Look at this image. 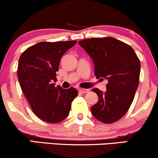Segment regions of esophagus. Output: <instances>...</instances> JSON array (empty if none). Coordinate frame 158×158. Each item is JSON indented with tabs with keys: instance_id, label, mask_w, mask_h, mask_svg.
<instances>
[{
	"instance_id": "esophagus-1",
	"label": "esophagus",
	"mask_w": 158,
	"mask_h": 158,
	"mask_svg": "<svg viewBox=\"0 0 158 158\" xmlns=\"http://www.w3.org/2000/svg\"><path fill=\"white\" fill-rule=\"evenodd\" d=\"M78 92L80 93H88L89 92V89H78Z\"/></svg>"
}]
</instances>
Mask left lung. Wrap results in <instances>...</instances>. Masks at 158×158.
I'll use <instances>...</instances> for the list:
<instances>
[{
    "label": "left lung",
    "instance_id": "1",
    "mask_svg": "<svg viewBox=\"0 0 158 158\" xmlns=\"http://www.w3.org/2000/svg\"><path fill=\"white\" fill-rule=\"evenodd\" d=\"M79 45L93 60L97 79H107V91L95 88L98 101L91 107L94 117L104 123L118 121L131 105L139 85L140 62L130 45L113 37L81 40Z\"/></svg>",
    "mask_w": 158,
    "mask_h": 158
}]
</instances>
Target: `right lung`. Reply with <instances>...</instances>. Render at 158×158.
<instances>
[{
	"label": "right lung",
	"mask_w": 158,
	"mask_h": 158,
	"mask_svg": "<svg viewBox=\"0 0 158 158\" xmlns=\"http://www.w3.org/2000/svg\"><path fill=\"white\" fill-rule=\"evenodd\" d=\"M77 41L41 42L27 48L20 56L18 78L32 110L42 121L58 123L69 114L76 89L55 86L60 61Z\"/></svg>",
	"instance_id": "add662e5"
}]
</instances>
